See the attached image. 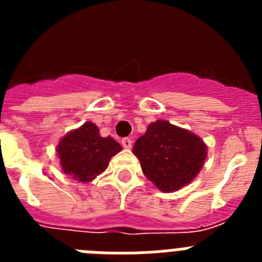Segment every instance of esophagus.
<instances>
[{
	"instance_id": "34e87169",
	"label": "esophagus",
	"mask_w": 262,
	"mask_h": 262,
	"mask_svg": "<svg viewBox=\"0 0 262 262\" xmlns=\"http://www.w3.org/2000/svg\"><path fill=\"white\" fill-rule=\"evenodd\" d=\"M122 145H123L124 148H127V149H129V148L133 147V140L129 138L122 139Z\"/></svg>"
}]
</instances>
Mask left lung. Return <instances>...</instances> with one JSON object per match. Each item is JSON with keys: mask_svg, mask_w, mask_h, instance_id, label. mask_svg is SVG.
I'll return each instance as SVG.
<instances>
[{"mask_svg": "<svg viewBox=\"0 0 262 262\" xmlns=\"http://www.w3.org/2000/svg\"><path fill=\"white\" fill-rule=\"evenodd\" d=\"M133 152L145 177L157 189L170 193L196 177L207 156V147L195 134L166 120H156L136 140Z\"/></svg>", "mask_w": 262, "mask_h": 262, "instance_id": "1", "label": "left lung"}]
</instances>
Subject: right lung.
<instances>
[{
  "mask_svg": "<svg viewBox=\"0 0 262 262\" xmlns=\"http://www.w3.org/2000/svg\"><path fill=\"white\" fill-rule=\"evenodd\" d=\"M56 151L62 172L76 181L90 182L105 172L122 145L110 136L102 138L96 124L85 122L60 140Z\"/></svg>",
  "mask_w": 262,
  "mask_h": 262,
  "instance_id": "right-lung-1",
  "label": "right lung"
}]
</instances>
